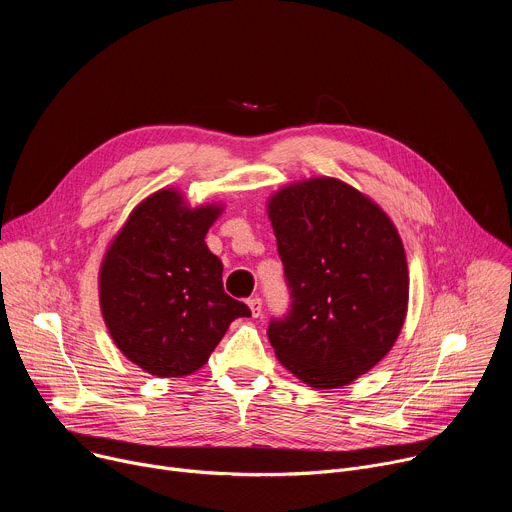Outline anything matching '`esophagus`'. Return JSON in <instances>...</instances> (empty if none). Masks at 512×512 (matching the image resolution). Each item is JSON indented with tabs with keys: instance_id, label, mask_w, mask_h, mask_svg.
I'll return each mask as SVG.
<instances>
[{
	"instance_id": "obj_1",
	"label": "esophagus",
	"mask_w": 512,
	"mask_h": 512,
	"mask_svg": "<svg viewBox=\"0 0 512 512\" xmlns=\"http://www.w3.org/2000/svg\"><path fill=\"white\" fill-rule=\"evenodd\" d=\"M247 306H249V310H251V316L253 318H259L261 316V310H263V302H261V298H251V300H247Z\"/></svg>"
}]
</instances>
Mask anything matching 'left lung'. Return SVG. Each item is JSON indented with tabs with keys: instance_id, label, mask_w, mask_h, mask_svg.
Listing matches in <instances>:
<instances>
[{
	"instance_id": "obj_1",
	"label": "left lung",
	"mask_w": 512,
	"mask_h": 512,
	"mask_svg": "<svg viewBox=\"0 0 512 512\" xmlns=\"http://www.w3.org/2000/svg\"><path fill=\"white\" fill-rule=\"evenodd\" d=\"M289 312L267 328L275 356L314 389H338L391 350L407 314L409 273L391 218L356 188L312 178L267 204Z\"/></svg>"
}]
</instances>
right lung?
<instances>
[{
    "label": "right lung",
    "mask_w": 512,
    "mask_h": 512,
    "mask_svg": "<svg viewBox=\"0 0 512 512\" xmlns=\"http://www.w3.org/2000/svg\"><path fill=\"white\" fill-rule=\"evenodd\" d=\"M221 206L188 208L160 190L129 214L105 253L99 298L117 348L156 377L204 367L235 318L251 310L223 289V263L204 237Z\"/></svg>",
    "instance_id": "obj_1"
}]
</instances>
